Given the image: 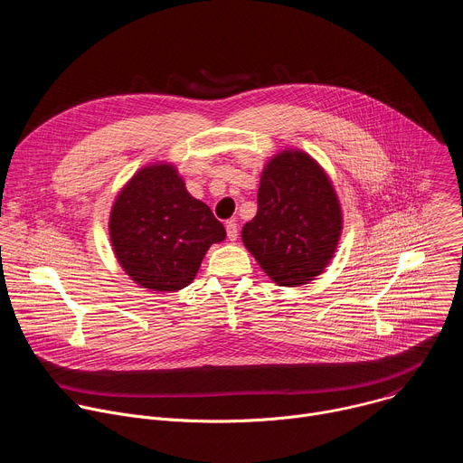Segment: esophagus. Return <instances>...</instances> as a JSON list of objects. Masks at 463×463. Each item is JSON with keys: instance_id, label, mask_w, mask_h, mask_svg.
Instances as JSON below:
<instances>
[{"instance_id": "1", "label": "esophagus", "mask_w": 463, "mask_h": 463, "mask_svg": "<svg viewBox=\"0 0 463 463\" xmlns=\"http://www.w3.org/2000/svg\"><path fill=\"white\" fill-rule=\"evenodd\" d=\"M225 229H227V238H229L231 241H234V240L238 238V223H236L234 220H229V222L225 223Z\"/></svg>"}]
</instances>
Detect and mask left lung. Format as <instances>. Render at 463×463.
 I'll return each instance as SVG.
<instances>
[{
	"instance_id": "obj_1",
	"label": "left lung",
	"mask_w": 463,
	"mask_h": 463,
	"mask_svg": "<svg viewBox=\"0 0 463 463\" xmlns=\"http://www.w3.org/2000/svg\"><path fill=\"white\" fill-rule=\"evenodd\" d=\"M343 231L335 188L302 150L268 161L258 186V213L241 229L247 250L279 286L315 280L334 258Z\"/></svg>"
}]
</instances>
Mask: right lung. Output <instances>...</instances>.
Instances as JSON below:
<instances>
[{
	"label": "right lung",
	"mask_w": 463,
	"mask_h": 463,
	"mask_svg": "<svg viewBox=\"0 0 463 463\" xmlns=\"http://www.w3.org/2000/svg\"><path fill=\"white\" fill-rule=\"evenodd\" d=\"M225 234L170 163L141 168L122 186L109 214V240L120 268L141 288L159 293L186 288L209 247Z\"/></svg>",
	"instance_id": "obj_1"
}]
</instances>
